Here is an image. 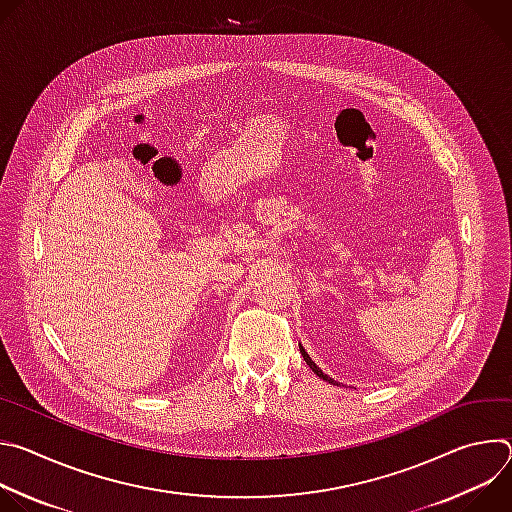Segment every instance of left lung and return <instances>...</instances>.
<instances>
[{
	"label": "left lung",
	"instance_id": "8db88e82",
	"mask_svg": "<svg viewBox=\"0 0 512 512\" xmlns=\"http://www.w3.org/2000/svg\"><path fill=\"white\" fill-rule=\"evenodd\" d=\"M300 352H302V356H304L306 364H310V369H312V371H314V373H316V375H318V377H320L322 381H328V383H332V385H338V383H336L334 379H330L328 375H324V373H322V369H320V367H318V364H316V362H314V360L310 358V354H308V352L304 350V346H302V344H300Z\"/></svg>",
	"mask_w": 512,
	"mask_h": 512
}]
</instances>
